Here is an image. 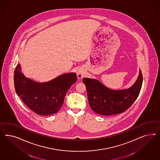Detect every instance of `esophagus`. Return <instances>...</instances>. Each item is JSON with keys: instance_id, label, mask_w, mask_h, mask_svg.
Returning a JSON list of instances; mask_svg holds the SVG:
<instances>
[{"instance_id": "1", "label": "esophagus", "mask_w": 160, "mask_h": 160, "mask_svg": "<svg viewBox=\"0 0 160 160\" xmlns=\"http://www.w3.org/2000/svg\"><path fill=\"white\" fill-rule=\"evenodd\" d=\"M85 75V73L82 70V69H79L77 72V76H78V78H83Z\"/></svg>"}]
</instances>
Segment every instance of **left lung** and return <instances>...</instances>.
<instances>
[{"label": "left lung", "instance_id": "obj_1", "mask_svg": "<svg viewBox=\"0 0 160 160\" xmlns=\"http://www.w3.org/2000/svg\"><path fill=\"white\" fill-rule=\"evenodd\" d=\"M82 82L92 110L102 116H112L126 112L136 101L142 86V74L140 70L136 82L128 89L120 90L110 89L96 79L84 78Z\"/></svg>", "mask_w": 160, "mask_h": 160}]
</instances>
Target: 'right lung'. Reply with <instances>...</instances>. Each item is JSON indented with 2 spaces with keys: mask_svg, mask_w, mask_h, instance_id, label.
<instances>
[{
  "mask_svg": "<svg viewBox=\"0 0 160 160\" xmlns=\"http://www.w3.org/2000/svg\"><path fill=\"white\" fill-rule=\"evenodd\" d=\"M19 64L14 73L16 92L24 104L38 115L49 116L62 107L71 86L77 81L75 73H66L48 82H36L21 72Z\"/></svg>",
  "mask_w": 160,
  "mask_h": 160,
  "instance_id": "1",
  "label": "right lung"
}]
</instances>
